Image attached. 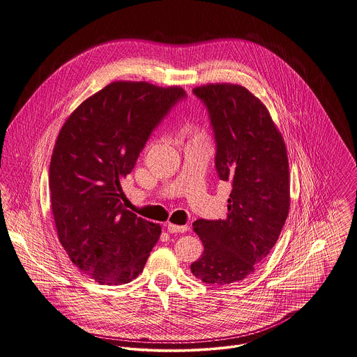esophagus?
Here are the masks:
<instances>
[{
	"label": "esophagus",
	"mask_w": 357,
	"mask_h": 357,
	"mask_svg": "<svg viewBox=\"0 0 357 357\" xmlns=\"http://www.w3.org/2000/svg\"><path fill=\"white\" fill-rule=\"evenodd\" d=\"M167 229H168L169 233H185V231H188V226H178V225H174V223H168Z\"/></svg>",
	"instance_id": "34e87169"
}]
</instances>
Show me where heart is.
Segmentation results:
<instances>
[{
    "label": "heart",
    "mask_w": 357,
    "mask_h": 357,
    "mask_svg": "<svg viewBox=\"0 0 357 357\" xmlns=\"http://www.w3.org/2000/svg\"><path fill=\"white\" fill-rule=\"evenodd\" d=\"M185 131L192 137V139H205V131H203L200 127L197 126H188L185 128Z\"/></svg>",
    "instance_id": "heart-1"
}]
</instances>
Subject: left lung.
I'll use <instances>...</instances> for the list:
<instances>
[{"label": "left lung", "instance_id": "1", "mask_svg": "<svg viewBox=\"0 0 357 357\" xmlns=\"http://www.w3.org/2000/svg\"><path fill=\"white\" fill-rule=\"evenodd\" d=\"M209 113L215 167L231 183L225 220L199 219L203 243L192 274L226 285L248 277L275 245L289 211V168L281 132L268 110L245 87L222 83L193 89Z\"/></svg>", "mask_w": 357, "mask_h": 357}]
</instances>
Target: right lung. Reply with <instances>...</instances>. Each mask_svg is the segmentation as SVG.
<instances>
[{"label":"right lung","mask_w":357,"mask_h":357,"mask_svg":"<svg viewBox=\"0 0 357 357\" xmlns=\"http://www.w3.org/2000/svg\"><path fill=\"white\" fill-rule=\"evenodd\" d=\"M183 89L113 82L70 114L50 160V205L72 263L96 282L120 285L144 270L161 226L123 205L121 179Z\"/></svg>","instance_id":"obj_1"}]
</instances>
